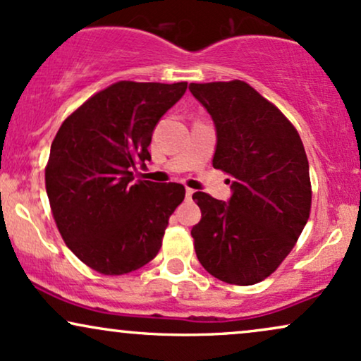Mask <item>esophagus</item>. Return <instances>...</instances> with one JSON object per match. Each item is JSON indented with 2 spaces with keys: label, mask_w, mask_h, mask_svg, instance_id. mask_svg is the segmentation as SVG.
<instances>
[{
  "label": "esophagus",
  "mask_w": 361,
  "mask_h": 361,
  "mask_svg": "<svg viewBox=\"0 0 361 361\" xmlns=\"http://www.w3.org/2000/svg\"><path fill=\"white\" fill-rule=\"evenodd\" d=\"M193 193H195V190H192V188H186V198H188V200H192Z\"/></svg>",
  "instance_id": "esophagus-1"
}]
</instances>
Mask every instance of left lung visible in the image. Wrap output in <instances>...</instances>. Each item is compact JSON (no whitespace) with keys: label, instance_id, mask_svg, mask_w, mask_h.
<instances>
[{"label":"left lung","instance_id":"obj_1","mask_svg":"<svg viewBox=\"0 0 361 361\" xmlns=\"http://www.w3.org/2000/svg\"><path fill=\"white\" fill-rule=\"evenodd\" d=\"M215 124L214 168L233 176L227 202L197 192V257L216 279L264 281L286 259L310 219L311 183L294 126L242 80L190 84Z\"/></svg>","mask_w":361,"mask_h":361}]
</instances>
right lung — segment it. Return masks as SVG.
<instances>
[{"mask_svg":"<svg viewBox=\"0 0 361 361\" xmlns=\"http://www.w3.org/2000/svg\"><path fill=\"white\" fill-rule=\"evenodd\" d=\"M186 82L123 80L68 116L51 142L45 185L51 214L73 254L94 271L121 276L156 257L185 186L141 180L156 124Z\"/></svg>","mask_w":361,"mask_h":361,"instance_id":"add662e5","label":"right lung"}]
</instances>
